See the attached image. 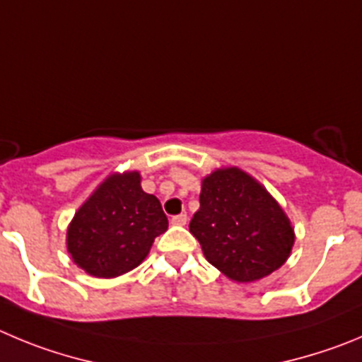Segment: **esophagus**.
Wrapping results in <instances>:
<instances>
[{
    "label": "esophagus",
    "instance_id": "esophagus-1",
    "mask_svg": "<svg viewBox=\"0 0 362 362\" xmlns=\"http://www.w3.org/2000/svg\"><path fill=\"white\" fill-rule=\"evenodd\" d=\"M185 223H187V214H178L171 218V225H178V227H182V225H185Z\"/></svg>",
    "mask_w": 362,
    "mask_h": 362
}]
</instances>
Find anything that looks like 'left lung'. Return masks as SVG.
Here are the masks:
<instances>
[{
	"label": "left lung",
	"instance_id": "8db88e82",
	"mask_svg": "<svg viewBox=\"0 0 362 362\" xmlns=\"http://www.w3.org/2000/svg\"><path fill=\"white\" fill-rule=\"evenodd\" d=\"M189 230L214 268L235 282L261 280L288 261L295 230L279 202L239 168L202 180L200 209Z\"/></svg>",
	"mask_w": 362,
	"mask_h": 362
}]
</instances>
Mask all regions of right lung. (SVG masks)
<instances>
[{
	"mask_svg": "<svg viewBox=\"0 0 362 362\" xmlns=\"http://www.w3.org/2000/svg\"><path fill=\"white\" fill-rule=\"evenodd\" d=\"M165 230L160 202L143 191L139 171L114 173L74 212L67 227V252L89 275L114 279L137 268Z\"/></svg>",
	"mask_w": 362,
	"mask_h": 362,
	"instance_id": "add662e5",
	"label": "right lung"
}]
</instances>
